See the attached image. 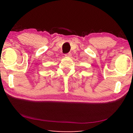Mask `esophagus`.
<instances>
[{
	"instance_id": "1",
	"label": "esophagus",
	"mask_w": 133,
	"mask_h": 133,
	"mask_svg": "<svg viewBox=\"0 0 133 133\" xmlns=\"http://www.w3.org/2000/svg\"><path fill=\"white\" fill-rule=\"evenodd\" d=\"M71 56V53H67V54H66V55H65V56H66V57H70Z\"/></svg>"
}]
</instances>
